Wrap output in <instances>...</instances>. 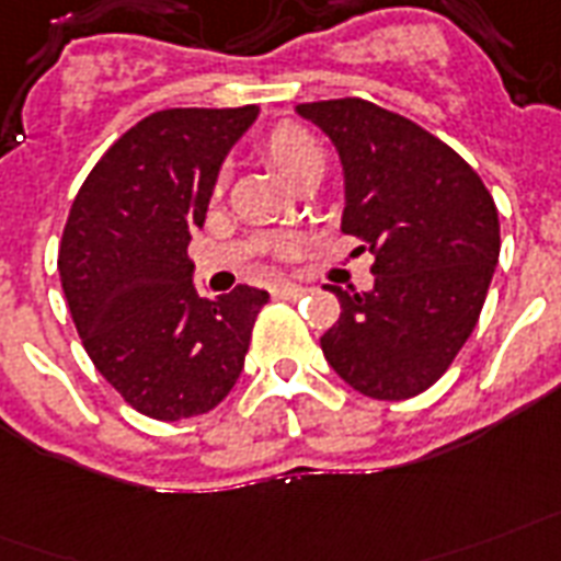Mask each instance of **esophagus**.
<instances>
[{
    "instance_id": "obj_1",
    "label": "esophagus",
    "mask_w": 561,
    "mask_h": 561,
    "mask_svg": "<svg viewBox=\"0 0 561 561\" xmlns=\"http://www.w3.org/2000/svg\"><path fill=\"white\" fill-rule=\"evenodd\" d=\"M304 293H307V289H304V286H295V284L272 286V295H275V298H280V301H298Z\"/></svg>"
}]
</instances>
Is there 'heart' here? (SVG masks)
I'll use <instances>...</instances> for the list:
<instances>
[{
  "label": "heart",
  "instance_id": "obj_1",
  "mask_svg": "<svg viewBox=\"0 0 561 561\" xmlns=\"http://www.w3.org/2000/svg\"><path fill=\"white\" fill-rule=\"evenodd\" d=\"M263 151H266V158L272 160V167H275L289 184H295L304 172L321 167V146L307 128H301V125H275V128L266 134V140H263ZM216 190H219V186H216ZM280 249H286V242H280Z\"/></svg>",
  "mask_w": 561,
  "mask_h": 561
}]
</instances>
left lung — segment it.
Segmentation results:
<instances>
[{
  "mask_svg": "<svg viewBox=\"0 0 561 561\" xmlns=\"http://www.w3.org/2000/svg\"><path fill=\"white\" fill-rule=\"evenodd\" d=\"M295 111L340 151L342 231L375 254L368 293L324 286L342 312L321 351L351 389L415 398L445 375L483 310L501 254L492 193L447 142L366 99Z\"/></svg>",
  "mask_w": 561,
  "mask_h": 561,
  "instance_id": "1",
  "label": "left lung"
}]
</instances>
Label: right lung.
<instances>
[{
    "mask_svg": "<svg viewBox=\"0 0 561 561\" xmlns=\"http://www.w3.org/2000/svg\"><path fill=\"white\" fill-rule=\"evenodd\" d=\"M245 107H169L104 151L78 190L60 286L99 375L158 421L210 412L240 380L266 289L195 293L186 245L221 160L257 119Z\"/></svg>",
    "mask_w": 561,
    "mask_h": 561,
    "instance_id": "right-lung-1",
    "label": "right lung"
}]
</instances>
